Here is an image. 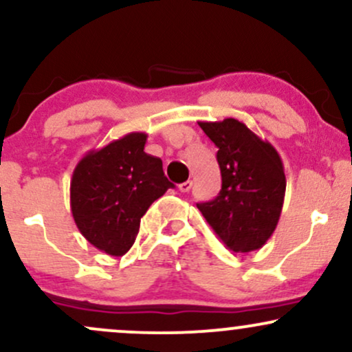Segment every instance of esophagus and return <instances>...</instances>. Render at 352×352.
<instances>
[{
    "label": "esophagus",
    "mask_w": 352,
    "mask_h": 352,
    "mask_svg": "<svg viewBox=\"0 0 352 352\" xmlns=\"http://www.w3.org/2000/svg\"><path fill=\"white\" fill-rule=\"evenodd\" d=\"M190 188H192V180H187V182H184V184H179L180 192H188Z\"/></svg>",
    "instance_id": "34e87169"
}]
</instances>
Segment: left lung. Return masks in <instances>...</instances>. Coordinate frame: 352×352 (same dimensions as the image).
<instances>
[{"instance_id":"left-lung-1","label":"left lung","mask_w":352,"mask_h":352,"mask_svg":"<svg viewBox=\"0 0 352 352\" xmlns=\"http://www.w3.org/2000/svg\"><path fill=\"white\" fill-rule=\"evenodd\" d=\"M217 145L221 190L197 207L210 227L235 253L261 248L280 220L286 177L280 153L243 122H199Z\"/></svg>"}]
</instances>
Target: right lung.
<instances>
[{
	"label": "right lung",
	"instance_id": "1",
	"mask_svg": "<svg viewBox=\"0 0 352 352\" xmlns=\"http://www.w3.org/2000/svg\"><path fill=\"white\" fill-rule=\"evenodd\" d=\"M145 142L147 134L131 132L87 152L72 172V218L89 243L111 256L131 250L140 218L173 188L162 160L144 152Z\"/></svg>",
	"mask_w": 352,
	"mask_h": 352
}]
</instances>
